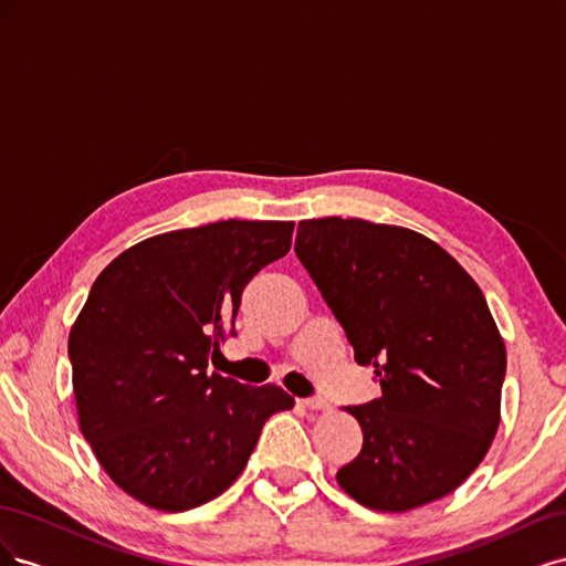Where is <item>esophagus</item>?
Instances as JSON below:
<instances>
[{
  "label": "esophagus",
  "mask_w": 566,
  "mask_h": 566,
  "mask_svg": "<svg viewBox=\"0 0 566 566\" xmlns=\"http://www.w3.org/2000/svg\"><path fill=\"white\" fill-rule=\"evenodd\" d=\"M302 406L310 408V410H323V408H328V401L321 399V397H312V399H302Z\"/></svg>",
  "instance_id": "obj_1"
}]
</instances>
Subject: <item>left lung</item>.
Returning <instances> with one entry per match:
<instances>
[{"label": "left lung", "mask_w": 566, "mask_h": 566, "mask_svg": "<svg viewBox=\"0 0 566 566\" xmlns=\"http://www.w3.org/2000/svg\"><path fill=\"white\" fill-rule=\"evenodd\" d=\"M295 254L382 397L347 406L364 449L337 470L354 501L406 512L455 491L501 422L505 345L482 290L430 238L364 219L300 221Z\"/></svg>", "instance_id": "left-lung-1"}]
</instances>
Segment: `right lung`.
I'll return each instance as SVG.
<instances>
[{
    "label": "right lung",
    "instance_id": "right-lung-1",
    "mask_svg": "<svg viewBox=\"0 0 566 566\" xmlns=\"http://www.w3.org/2000/svg\"><path fill=\"white\" fill-rule=\"evenodd\" d=\"M293 221H214L146 238L98 273L67 337L80 430L113 482L184 512L224 493L264 422L295 406L276 385L208 373L235 335L243 287L290 250Z\"/></svg>",
    "mask_w": 566,
    "mask_h": 566
}]
</instances>
